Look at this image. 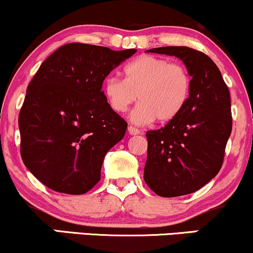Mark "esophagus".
I'll return each mask as SVG.
<instances>
[{
    "label": "esophagus",
    "mask_w": 253,
    "mask_h": 253,
    "mask_svg": "<svg viewBox=\"0 0 253 253\" xmlns=\"http://www.w3.org/2000/svg\"><path fill=\"white\" fill-rule=\"evenodd\" d=\"M128 133L130 135H136V134H140L141 132L138 128H135V127L128 126Z\"/></svg>",
    "instance_id": "esophagus-1"
}]
</instances>
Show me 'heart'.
Returning <instances> with one entry per match:
<instances>
[{
  "instance_id": "b5f03b06",
  "label": "heart",
  "mask_w": 253,
  "mask_h": 253,
  "mask_svg": "<svg viewBox=\"0 0 253 253\" xmlns=\"http://www.w3.org/2000/svg\"><path fill=\"white\" fill-rule=\"evenodd\" d=\"M191 78L185 66L162 57L145 54L125 68V80L109 76L103 91L113 110L125 113L135 102L133 123L149 124L156 119L165 124L175 119L184 108L190 95Z\"/></svg>"
}]
</instances>
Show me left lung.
I'll use <instances>...</instances> for the list:
<instances>
[{
  "label": "left lung",
  "mask_w": 253,
  "mask_h": 253,
  "mask_svg": "<svg viewBox=\"0 0 253 253\" xmlns=\"http://www.w3.org/2000/svg\"><path fill=\"white\" fill-rule=\"evenodd\" d=\"M146 52L175 56L191 76L184 108L164 127L147 130L144 179L157 195L176 197L199 190L221 169L232 132L229 90L215 63L187 46Z\"/></svg>",
  "instance_id": "1"
}]
</instances>
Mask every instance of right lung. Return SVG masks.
<instances>
[{
  "instance_id": "add662e5",
  "label": "right lung",
  "mask_w": 253,
  "mask_h": 253,
  "mask_svg": "<svg viewBox=\"0 0 253 253\" xmlns=\"http://www.w3.org/2000/svg\"><path fill=\"white\" fill-rule=\"evenodd\" d=\"M135 52L66 43L32 78L19 114L20 152L47 188L81 195L101 179L104 156L127 129L107 102L102 84Z\"/></svg>"
}]
</instances>
